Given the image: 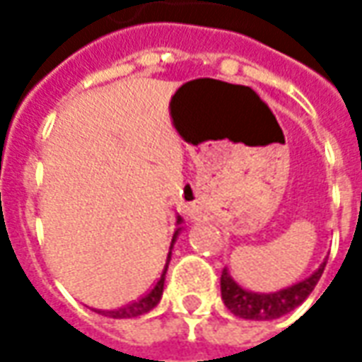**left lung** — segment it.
<instances>
[{
  "label": "left lung",
  "instance_id": "left-lung-1",
  "mask_svg": "<svg viewBox=\"0 0 362 362\" xmlns=\"http://www.w3.org/2000/svg\"><path fill=\"white\" fill-rule=\"evenodd\" d=\"M326 267V259L306 279L275 293H254L240 287L225 267L221 273V296L235 316L244 320H275L285 316L308 298Z\"/></svg>",
  "mask_w": 362,
  "mask_h": 362
}]
</instances>
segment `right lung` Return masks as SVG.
<instances>
[{
  "label": "right lung",
  "instance_id": "1",
  "mask_svg": "<svg viewBox=\"0 0 362 362\" xmlns=\"http://www.w3.org/2000/svg\"><path fill=\"white\" fill-rule=\"evenodd\" d=\"M182 219L180 215L176 217V230H174L173 235V243H170V250H168V256H166V266L160 273V277L158 281L155 283V287L151 288L149 293L145 296H141L139 300H135L132 304H126L124 308H118V310H108V312H103L98 310V314H104V316H110V318H137V316H141V314H147L149 310H153L158 303H160V296H163V288H165V277H166V269H168V262H170V256H173V248H174V243H176V238L180 235L184 227H182Z\"/></svg>",
  "mask_w": 362,
  "mask_h": 362
}]
</instances>
